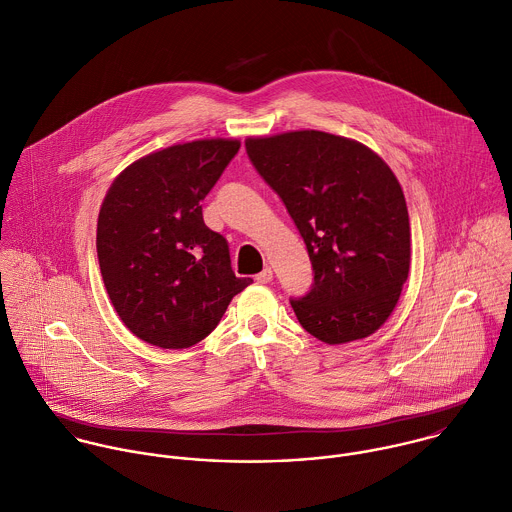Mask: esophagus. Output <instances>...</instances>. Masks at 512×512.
Instances as JSON below:
<instances>
[{"instance_id":"esophagus-1","label":"esophagus","mask_w":512,"mask_h":512,"mask_svg":"<svg viewBox=\"0 0 512 512\" xmlns=\"http://www.w3.org/2000/svg\"><path fill=\"white\" fill-rule=\"evenodd\" d=\"M255 281H257V283H261V285L271 283V281H273V271H271V267H265L259 275H255Z\"/></svg>"}]
</instances>
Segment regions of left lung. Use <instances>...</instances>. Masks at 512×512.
Returning <instances> with one entry per match:
<instances>
[{
	"label": "left lung",
	"mask_w": 512,
	"mask_h": 512,
	"mask_svg": "<svg viewBox=\"0 0 512 512\" xmlns=\"http://www.w3.org/2000/svg\"><path fill=\"white\" fill-rule=\"evenodd\" d=\"M245 149L295 221L313 287L291 307L329 345L373 335L393 313L411 267L407 201L367 145L315 129L247 137Z\"/></svg>",
	"instance_id": "left-lung-1"
}]
</instances>
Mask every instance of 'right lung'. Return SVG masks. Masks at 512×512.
<instances>
[{"instance_id": "right-lung-1", "label": "right lung", "mask_w": 512, "mask_h": 512, "mask_svg": "<svg viewBox=\"0 0 512 512\" xmlns=\"http://www.w3.org/2000/svg\"><path fill=\"white\" fill-rule=\"evenodd\" d=\"M239 147L215 137L153 151L125 167L101 203L103 285L123 325L149 345L193 347L253 283L235 277L225 237L201 211Z\"/></svg>"}]
</instances>
